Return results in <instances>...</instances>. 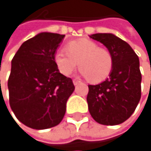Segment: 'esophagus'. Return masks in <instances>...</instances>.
I'll use <instances>...</instances> for the list:
<instances>
[{
  "label": "esophagus",
  "instance_id": "34e87169",
  "mask_svg": "<svg viewBox=\"0 0 151 151\" xmlns=\"http://www.w3.org/2000/svg\"><path fill=\"white\" fill-rule=\"evenodd\" d=\"M81 83V81H78V80H73V84L76 86V85H78V84H80Z\"/></svg>",
  "mask_w": 151,
  "mask_h": 151
}]
</instances>
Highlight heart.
Masks as SVG:
<instances>
[{"instance_id": "obj_1", "label": "heart", "mask_w": 151, "mask_h": 151, "mask_svg": "<svg viewBox=\"0 0 151 151\" xmlns=\"http://www.w3.org/2000/svg\"><path fill=\"white\" fill-rule=\"evenodd\" d=\"M64 49L66 52L59 50L54 57L57 70L63 76H70L78 64L81 74L92 83H101L110 76L114 60L109 49L85 38L69 41Z\"/></svg>"}]
</instances>
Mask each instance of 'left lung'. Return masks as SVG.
<instances>
[{"label": "left lung", "mask_w": 151, "mask_h": 151, "mask_svg": "<svg viewBox=\"0 0 151 151\" xmlns=\"http://www.w3.org/2000/svg\"><path fill=\"white\" fill-rule=\"evenodd\" d=\"M90 38L103 43L113 55L110 77L98 85H88L87 101L92 118L99 124L125 122L135 111L142 96V74L138 55L128 43L111 33Z\"/></svg>", "instance_id": "left-lung-1"}]
</instances>
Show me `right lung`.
Segmentation results:
<instances>
[{
  "label": "right lung",
  "instance_id": "obj_1",
  "mask_svg": "<svg viewBox=\"0 0 151 151\" xmlns=\"http://www.w3.org/2000/svg\"><path fill=\"white\" fill-rule=\"evenodd\" d=\"M63 37L40 32L24 41L11 61L9 105L17 119L32 129L57 126L74 91L71 79L62 75L54 62Z\"/></svg>",
  "mask_w": 151,
  "mask_h": 151
}]
</instances>
